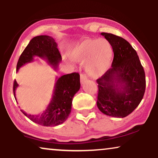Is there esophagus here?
Listing matches in <instances>:
<instances>
[{"mask_svg": "<svg viewBox=\"0 0 158 158\" xmlns=\"http://www.w3.org/2000/svg\"><path fill=\"white\" fill-rule=\"evenodd\" d=\"M86 81H87V77H86V75L84 74H81V83L83 84L84 82H85Z\"/></svg>", "mask_w": 158, "mask_h": 158, "instance_id": "obj_1", "label": "esophagus"}]
</instances>
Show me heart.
<instances>
[{
    "instance_id": "b5f03b06",
    "label": "heart",
    "mask_w": 158,
    "mask_h": 158,
    "mask_svg": "<svg viewBox=\"0 0 158 158\" xmlns=\"http://www.w3.org/2000/svg\"><path fill=\"white\" fill-rule=\"evenodd\" d=\"M70 59L85 63L88 74L94 77L103 75L109 70L113 57V49L105 39H85L79 42L70 52Z\"/></svg>"
}]
</instances>
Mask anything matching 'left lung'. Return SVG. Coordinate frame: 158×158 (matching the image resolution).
<instances>
[{
    "label": "left lung",
    "mask_w": 158,
    "mask_h": 158,
    "mask_svg": "<svg viewBox=\"0 0 158 158\" xmlns=\"http://www.w3.org/2000/svg\"><path fill=\"white\" fill-rule=\"evenodd\" d=\"M114 52L111 68L96 82L98 84L97 106L109 116L124 118L138 106L143 98L146 81L137 52L120 36L101 33Z\"/></svg>",
    "instance_id": "left-lung-1"
}]
</instances>
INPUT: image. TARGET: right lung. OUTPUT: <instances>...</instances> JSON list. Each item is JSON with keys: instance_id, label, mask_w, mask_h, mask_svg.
<instances>
[{"instance_id": "1", "label": "right lung", "mask_w": 158, "mask_h": 158, "mask_svg": "<svg viewBox=\"0 0 158 158\" xmlns=\"http://www.w3.org/2000/svg\"><path fill=\"white\" fill-rule=\"evenodd\" d=\"M34 57L46 60L47 63L56 70L62 61V57L57 49V44L52 36L41 35L34 37L30 41L19 57L16 65L18 72L20 68L25 64L34 61ZM19 85L14 83V94L16 98V91ZM81 88L80 75L77 73L64 75L56 78L54 86L52 97L48 106L42 114L37 115L21 112L36 124L44 127H55L61 124L66 121L71 112L72 101L75 94Z\"/></svg>"}]
</instances>
